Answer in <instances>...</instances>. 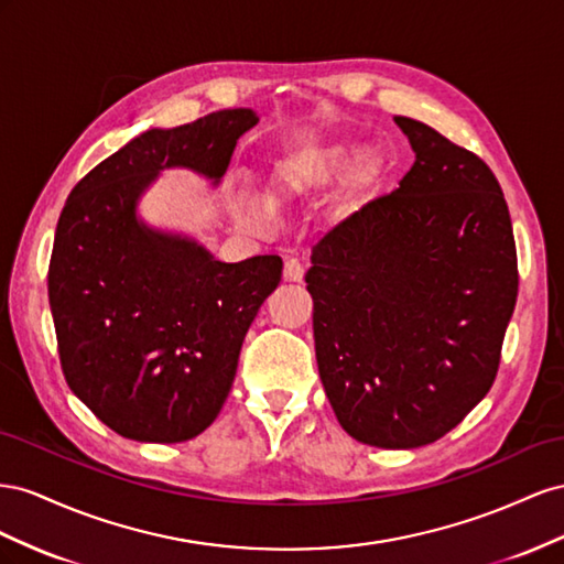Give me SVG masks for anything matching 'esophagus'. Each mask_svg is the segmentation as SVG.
I'll list each match as a JSON object with an SVG mask.
<instances>
[{"instance_id": "obj_1", "label": "esophagus", "mask_w": 564, "mask_h": 564, "mask_svg": "<svg viewBox=\"0 0 564 564\" xmlns=\"http://www.w3.org/2000/svg\"><path fill=\"white\" fill-rule=\"evenodd\" d=\"M304 279V267L297 260V257H288L285 264H283V281L288 283H302Z\"/></svg>"}]
</instances>
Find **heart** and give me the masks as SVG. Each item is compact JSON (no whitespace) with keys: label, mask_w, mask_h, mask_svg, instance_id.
Segmentation results:
<instances>
[{"label":"heart","mask_w":564,"mask_h":564,"mask_svg":"<svg viewBox=\"0 0 564 564\" xmlns=\"http://www.w3.org/2000/svg\"><path fill=\"white\" fill-rule=\"evenodd\" d=\"M349 151L343 139L302 143L281 160L276 174L264 186V205L279 207L288 198L326 188L345 167Z\"/></svg>","instance_id":"obj_1"}]
</instances>
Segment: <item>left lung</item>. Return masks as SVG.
Masks as SVG:
<instances>
[{
  "label": "left lung",
  "instance_id": "obj_1",
  "mask_svg": "<svg viewBox=\"0 0 564 564\" xmlns=\"http://www.w3.org/2000/svg\"><path fill=\"white\" fill-rule=\"evenodd\" d=\"M394 122L413 167L321 240L304 281L337 423L361 444L415 448L489 392L518 300V254L494 172L425 122Z\"/></svg>",
  "mask_w": 564,
  "mask_h": 564
}]
</instances>
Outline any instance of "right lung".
Here are the masks:
<instances>
[{
	"instance_id": "1",
	"label": "right lung",
	"mask_w": 564,
	"mask_h": 564,
	"mask_svg": "<svg viewBox=\"0 0 564 564\" xmlns=\"http://www.w3.org/2000/svg\"><path fill=\"white\" fill-rule=\"evenodd\" d=\"M257 122L252 108H227L153 127L96 165L63 205L50 264L63 376L127 440L176 444L213 425L246 333L281 281L276 254L219 262L196 236L153 227L139 210L165 170L219 186Z\"/></svg>"
}]
</instances>
